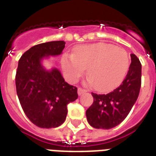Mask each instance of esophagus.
Here are the masks:
<instances>
[{
    "mask_svg": "<svg viewBox=\"0 0 156 156\" xmlns=\"http://www.w3.org/2000/svg\"><path fill=\"white\" fill-rule=\"evenodd\" d=\"M86 92H87V90H86L85 89H83V88H81V87L78 88V94L79 95H83V94H84V93Z\"/></svg>",
    "mask_w": 156,
    "mask_h": 156,
    "instance_id": "obj_1",
    "label": "esophagus"
}]
</instances>
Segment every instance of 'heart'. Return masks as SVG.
I'll list each match as a JSON object with an SVG mask.
<instances>
[{"label": "heart", "instance_id": "obj_1", "mask_svg": "<svg viewBox=\"0 0 156 156\" xmlns=\"http://www.w3.org/2000/svg\"><path fill=\"white\" fill-rule=\"evenodd\" d=\"M61 65L71 82L79 79L87 69L90 84L99 91L107 92L123 82L130 66V58L122 48L98 43L76 48L73 55L63 56Z\"/></svg>", "mask_w": 156, "mask_h": 156}]
</instances>
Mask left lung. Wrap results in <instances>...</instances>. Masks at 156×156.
<instances>
[{"mask_svg": "<svg viewBox=\"0 0 156 156\" xmlns=\"http://www.w3.org/2000/svg\"><path fill=\"white\" fill-rule=\"evenodd\" d=\"M131 64L121 85L106 95L91 93L94 101L86 112L88 123L95 129H109L118 126L129 113L141 88L142 65L131 54Z\"/></svg>", "mask_w": 156, "mask_h": 156, "instance_id": "1", "label": "left lung"}]
</instances>
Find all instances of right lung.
I'll list each match as a JSON object with an SVG mask.
<instances>
[{
	"label": "right lung",
	"mask_w": 156,
	"mask_h": 156,
	"mask_svg": "<svg viewBox=\"0 0 156 156\" xmlns=\"http://www.w3.org/2000/svg\"><path fill=\"white\" fill-rule=\"evenodd\" d=\"M65 41L35 45L18 61L15 84L18 100L28 119L40 128H56L64 123L67 105L78 99V89L66 83L57 69L46 70L41 61L60 55Z\"/></svg>",
	"instance_id": "1"
}]
</instances>
